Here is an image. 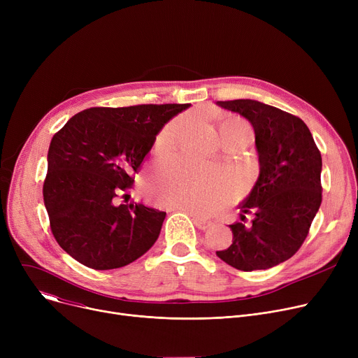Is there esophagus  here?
Returning <instances> with one entry per match:
<instances>
[{
    "label": "esophagus",
    "instance_id": "34e87169",
    "mask_svg": "<svg viewBox=\"0 0 358 358\" xmlns=\"http://www.w3.org/2000/svg\"><path fill=\"white\" fill-rule=\"evenodd\" d=\"M171 209H173V210H180V212H187V213H189V215L193 217V220H194V223H196V227H197L199 229L206 231V229L212 227V222H210V220H204V219L196 216L193 212L187 210V209H184V208H180V206H174V208H171Z\"/></svg>",
    "mask_w": 358,
    "mask_h": 358
}]
</instances>
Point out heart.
<instances>
[{
	"instance_id": "heart-1",
	"label": "heart",
	"mask_w": 358,
	"mask_h": 358,
	"mask_svg": "<svg viewBox=\"0 0 358 358\" xmlns=\"http://www.w3.org/2000/svg\"><path fill=\"white\" fill-rule=\"evenodd\" d=\"M229 127H248V124L239 119L220 124V130ZM180 131L181 123L178 120L169 123L157 139V149H171L178 141ZM152 192L162 204L180 206L204 216L227 203L234 192V180L212 168L169 162L164 174L152 184Z\"/></svg>"
}]
</instances>
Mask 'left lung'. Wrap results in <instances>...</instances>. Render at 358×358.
Segmentation results:
<instances>
[{
	"mask_svg": "<svg viewBox=\"0 0 358 358\" xmlns=\"http://www.w3.org/2000/svg\"><path fill=\"white\" fill-rule=\"evenodd\" d=\"M248 119L255 131L259 177L241 204L251 224H229L232 243L216 255L241 271L267 270L305 242L322 201V157L302 119L255 100L217 101Z\"/></svg>",
	"mask_w": 358,
	"mask_h": 358,
	"instance_id": "8db88e82",
	"label": "left lung"
}]
</instances>
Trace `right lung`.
<instances>
[{
	"mask_svg": "<svg viewBox=\"0 0 358 358\" xmlns=\"http://www.w3.org/2000/svg\"><path fill=\"white\" fill-rule=\"evenodd\" d=\"M190 104L92 107L56 131L43 200L59 247L85 267L113 270L142 257L159 236L165 212L117 204L162 126Z\"/></svg>",
	"mask_w": 358,
	"mask_h": 358,
	"instance_id": "1",
	"label": "right lung"
}]
</instances>
